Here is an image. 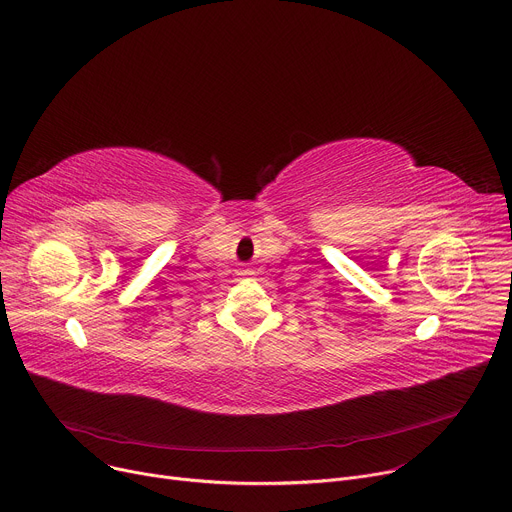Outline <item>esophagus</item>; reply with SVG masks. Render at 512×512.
Listing matches in <instances>:
<instances>
[{
    "instance_id": "1",
    "label": "esophagus",
    "mask_w": 512,
    "mask_h": 512,
    "mask_svg": "<svg viewBox=\"0 0 512 512\" xmlns=\"http://www.w3.org/2000/svg\"><path fill=\"white\" fill-rule=\"evenodd\" d=\"M238 274H242V276H248V274H254V272H252L250 268H240V270H238Z\"/></svg>"
}]
</instances>
